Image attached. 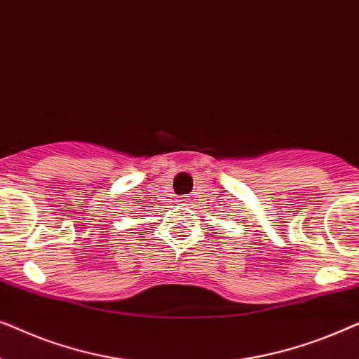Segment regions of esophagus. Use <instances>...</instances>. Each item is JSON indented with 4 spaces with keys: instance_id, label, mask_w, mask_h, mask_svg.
<instances>
[{
    "instance_id": "esophagus-1",
    "label": "esophagus",
    "mask_w": 359,
    "mask_h": 359,
    "mask_svg": "<svg viewBox=\"0 0 359 359\" xmlns=\"http://www.w3.org/2000/svg\"><path fill=\"white\" fill-rule=\"evenodd\" d=\"M180 201H184V199H180Z\"/></svg>"
}]
</instances>
